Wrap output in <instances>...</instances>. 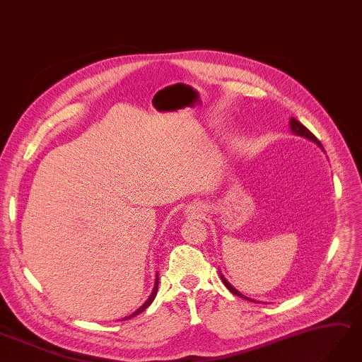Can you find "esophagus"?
Returning a JSON list of instances; mask_svg holds the SVG:
<instances>
[{
    "label": "esophagus",
    "mask_w": 362,
    "mask_h": 362,
    "mask_svg": "<svg viewBox=\"0 0 362 362\" xmlns=\"http://www.w3.org/2000/svg\"><path fill=\"white\" fill-rule=\"evenodd\" d=\"M190 214H192V216H201L202 213H199V210H194V209H193V210L190 211Z\"/></svg>",
    "instance_id": "1"
}]
</instances>
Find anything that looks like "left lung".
I'll list each match as a JSON object with an SVG mask.
<instances>
[{"mask_svg": "<svg viewBox=\"0 0 362 362\" xmlns=\"http://www.w3.org/2000/svg\"><path fill=\"white\" fill-rule=\"evenodd\" d=\"M289 124H291V131L292 132H294L296 135H300V136H305V139H308V140H310V141H314L315 144H318L320 146V148H323V146H321V143H320V140L317 139V136L314 135V134H312L308 128H306V126H303L298 120H296L294 119V117H292V119H291V122H289ZM221 279H222V281H223V285H226L227 288H228V291L231 292V294H234V296H238V297H242V298H247V300H250L248 297H243L242 294H240V292L236 289V288H233L231 285H230V283H228V280L226 279V277H223L222 274H221Z\"/></svg>", "mask_w": 362, "mask_h": 362, "instance_id": "8db88e82", "label": "left lung"}]
</instances>
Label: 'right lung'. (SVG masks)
Wrapping results in <instances>:
<instances>
[{"mask_svg": "<svg viewBox=\"0 0 362 362\" xmlns=\"http://www.w3.org/2000/svg\"><path fill=\"white\" fill-rule=\"evenodd\" d=\"M157 291H158V274H157V280H155V286H153V291H152V294L149 296V298L146 300V301L143 303V306H140L139 309H136V310L134 312V314L128 315V317L123 318V320H129V318H132V317H135V315H139L140 312H143L146 308H149V306H151V303H152V301H153V298H155V296H157ZM123 320H122V321H123Z\"/></svg>", "mask_w": 362, "mask_h": 362, "instance_id": "1", "label": "right lung"}]
</instances>
